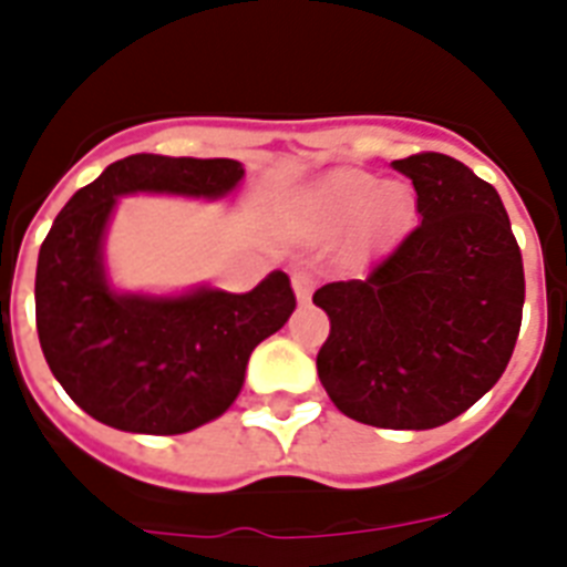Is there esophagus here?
I'll return each instance as SVG.
<instances>
[{
  "label": "esophagus",
  "instance_id": "34e87169",
  "mask_svg": "<svg viewBox=\"0 0 567 567\" xmlns=\"http://www.w3.org/2000/svg\"><path fill=\"white\" fill-rule=\"evenodd\" d=\"M291 285L293 293H297V300L306 302L311 297V291H315V285H318V276L311 274V270H293Z\"/></svg>",
  "mask_w": 567,
  "mask_h": 567
}]
</instances>
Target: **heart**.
Wrapping results in <instances>:
<instances>
[{
	"mask_svg": "<svg viewBox=\"0 0 567 567\" xmlns=\"http://www.w3.org/2000/svg\"><path fill=\"white\" fill-rule=\"evenodd\" d=\"M412 190L368 171H332L302 196V217L318 235L353 229V252L385 247L412 220Z\"/></svg>",
	"mask_w": 567,
	"mask_h": 567,
	"instance_id": "heart-1",
	"label": "heart"
}]
</instances>
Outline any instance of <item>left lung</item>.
Instances as JSON below:
<instances>
[{
  "label": "left lung",
  "instance_id": "8db88e82",
  "mask_svg": "<svg viewBox=\"0 0 567 567\" xmlns=\"http://www.w3.org/2000/svg\"><path fill=\"white\" fill-rule=\"evenodd\" d=\"M417 190L421 223L364 279L329 282L318 377L359 423L432 430L492 391L524 311V261L501 194L456 158L394 162Z\"/></svg>",
  "mask_w": 567,
  "mask_h": 567
}]
</instances>
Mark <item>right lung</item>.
<instances>
[{"instance_id":"obj_1","label":"right lung","mask_w":567,"mask_h":567,"mask_svg":"<svg viewBox=\"0 0 567 567\" xmlns=\"http://www.w3.org/2000/svg\"><path fill=\"white\" fill-rule=\"evenodd\" d=\"M231 158L128 155L61 208L40 244L34 315L40 350L75 405L123 432L179 435L220 417L240 394L249 353L291 318L282 270L247 293H120L102 265L105 226L123 194L220 199L238 188Z\"/></svg>"}]
</instances>
